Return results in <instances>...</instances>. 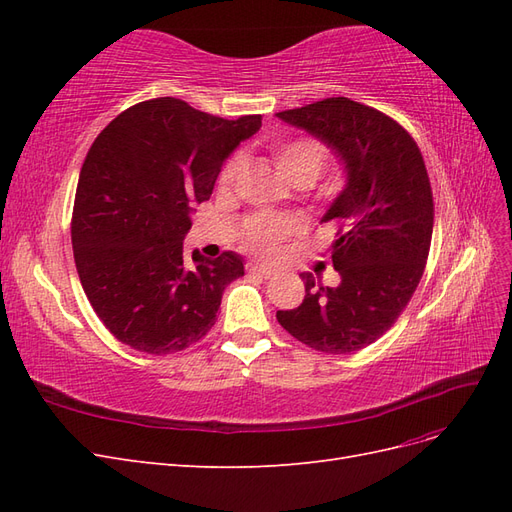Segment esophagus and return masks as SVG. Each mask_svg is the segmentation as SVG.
Instances as JSON below:
<instances>
[{"label": "esophagus", "mask_w": 512, "mask_h": 512, "mask_svg": "<svg viewBox=\"0 0 512 512\" xmlns=\"http://www.w3.org/2000/svg\"><path fill=\"white\" fill-rule=\"evenodd\" d=\"M247 271L254 273V275H260V277H271V275H273V271H271V269L262 267V265H250V269H247Z\"/></svg>", "instance_id": "1"}]
</instances>
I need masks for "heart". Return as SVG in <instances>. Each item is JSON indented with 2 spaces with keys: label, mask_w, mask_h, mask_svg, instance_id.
I'll return each mask as SVG.
<instances>
[{
  "label": "heart",
  "mask_w": 512,
  "mask_h": 512,
  "mask_svg": "<svg viewBox=\"0 0 512 512\" xmlns=\"http://www.w3.org/2000/svg\"><path fill=\"white\" fill-rule=\"evenodd\" d=\"M271 153L275 166L282 170L286 179L294 181H307L312 183L322 173L324 162H327V149L314 138H292V141L273 143ZM245 170V156L235 153L220 175V183L224 188H232ZM297 230V222L286 215H254V218L245 224L243 239L252 247V250L265 254L271 252L277 241L292 235Z\"/></svg>",
  "instance_id": "b5f03b06"
}]
</instances>
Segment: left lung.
Masks as SVG:
<instances>
[{
    "label": "left lung",
    "mask_w": 512,
    "mask_h": 512,
    "mask_svg": "<svg viewBox=\"0 0 512 512\" xmlns=\"http://www.w3.org/2000/svg\"><path fill=\"white\" fill-rule=\"evenodd\" d=\"M327 145L346 173L322 215L337 226L331 245L337 286L301 273L305 299L277 322L305 346L350 354L389 331L421 282L433 232L427 168L412 136L376 108L327 98L275 113Z\"/></svg>",
    "instance_id": "left-lung-1"
}]
</instances>
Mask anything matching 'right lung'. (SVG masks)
<instances>
[{"instance_id":"obj_1","label":"right lung","mask_w":512,"mask_h":512,"mask_svg":"<svg viewBox=\"0 0 512 512\" xmlns=\"http://www.w3.org/2000/svg\"><path fill=\"white\" fill-rule=\"evenodd\" d=\"M177 98L130 106L98 134L72 211V250L83 290L119 342L147 354L185 350L215 324L243 258L183 254L194 205L209 200L222 164L260 130Z\"/></svg>"}]
</instances>
